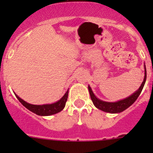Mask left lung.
<instances>
[{
    "mask_svg": "<svg viewBox=\"0 0 153 153\" xmlns=\"http://www.w3.org/2000/svg\"><path fill=\"white\" fill-rule=\"evenodd\" d=\"M144 68H145V76H144L143 82L142 83L141 86H140V88L138 89L136 92L132 93V95L129 96V97H126V98L123 99V100H121L117 101V102H106V101L101 100H100V99H98L96 97L95 94L93 93V90H92L91 87L88 86V90L89 92H90V97H91V100L93 101V104H94V106L97 109H100L102 111L109 113H121V112L124 111L125 109H126L127 108H129L137 100V98L140 95V93H141L142 90H143V86L145 85L146 80V65H144Z\"/></svg>",
    "mask_w": 153,
    "mask_h": 153,
    "instance_id": "1",
    "label": "left lung"
}]
</instances>
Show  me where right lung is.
I'll list each match as a JSON object with an SVG mask.
<instances>
[{"label": "right lung", "instance_id": "add662e5", "mask_svg": "<svg viewBox=\"0 0 153 153\" xmlns=\"http://www.w3.org/2000/svg\"><path fill=\"white\" fill-rule=\"evenodd\" d=\"M68 92L69 90H67V91L66 92V93L63 96V97L60 99V100L56 101L53 103L44 104V105H33V104L28 103L26 101L23 100L22 99L19 97L16 93H14V94H15L17 100L22 103L23 106L29 109L30 111L33 112V113L38 115V116L45 117V116L56 114V113L63 110V108L65 107V105H66L67 98H68Z\"/></svg>", "mask_w": 153, "mask_h": 153}]
</instances>
